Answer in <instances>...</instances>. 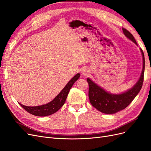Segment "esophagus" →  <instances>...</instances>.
I'll return each instance as SVG.
<instances>
[{"instance_id": "esophagus-1", "label": "esophagus", "mask_w": 151, "mask_h": 151, "mask_svg": "<svg viewBox=\"0 0 151 151\" xmlns=\"http://www.w3.org/2000/svg\"><path fill=\"white\" fill-rule=\"evenodd\" d=\"M89 73V70L88 69V68H84V69H83V71H82V74L84 76L88 75Z\"/></svg>"}]
</instances>
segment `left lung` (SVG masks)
<instances>
[{
	"label": "left lung",
	"mask_w": 151,
	"mask_h": 151,
	"mask_svg": "<svg viewBox=\"0 0 151 151\" xmlns=\"http://www.w3.org/2000/svg\"><path fill=\"white\" fill-rule=\"evenodd\" d=\"M123 33L127 37L137 45L130 32L122 28ZM143 57V68L140 79L136 84L125 93L121 94H112L107 93L101 88L94 83L90 79L87 81L89 84V98L91 104L98 111L106 114H113L127 108L138 94L143 84L145 69V58L143 50L140 49Z\"/></svg>",
	"instance_id": "1"
}]
</instances>
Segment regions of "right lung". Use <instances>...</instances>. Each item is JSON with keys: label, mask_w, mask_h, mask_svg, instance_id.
<instances>
[{"label": "right lung", "mask_w": 151, "mask_h": 151, "mask_svg": "<svg viewBox=\"0 0 151 151\" xmlns=\"http://www.w3.org/2000/svg\"><path fill=\"white\" fill-rule=\"evenodd\" d=\"M80 77V74H77L68 82L61 92L51 102L38 106H26L19 103L21 106L26 111L38 116H46L57 112L64 104L67 95L75 82Z\"/></svg>", "instance_id": "obj_1"}]
</instances>
